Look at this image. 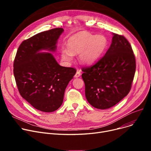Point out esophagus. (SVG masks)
<instances>
[{"instance_id":"esophagus-1","label":"esophagus","mask_w":151,"mask_h":151,"mask_svg":"<svg viewBox=\"0 0 151 151\" xmlns=\"http://www.w3.org/2000/svg\"><path fill=\"white\" fill-rule=\"evenodd\" d=\"M80 75H81V70L78 69V70H77V71H76V74L75 75V78H78V77L80 76Z\"/></svg>"}]
</instances>
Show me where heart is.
Masks as SVG:
<instances>
[{"instance_id":"obj_1","label":"heart","mask_w":151,"mask_h":151,"mask_svg":"<svg viewBox=\"0 0 151 151\" xmlns=\"http://www.w3.org/2000/svg\"><path fill=\"white\" fill-rule=\"evenodd\" d=\"M106 45L107 40L105 36L82 32L68 39V48L62 47L61 57L63 60L70 61L73 59V54L80 53V60L84 63H90L100 56Z\"/></svg>"}]
</instances>
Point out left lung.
I'll return each instance as SVG.
<instances>
[{
	"label": "left lung",
	"instance_id": "8db88e82",
	"mask_svg": "<svg viewBox=\"0 0 151 151\" xmlns=\"http://www.w3.org/2000/svg\"><path fill=\"white\" fill-rule=\"evenodd\" d=\"M112 43L104 57L82 68L87 100L96 108L112 107L127 96L136 70L132 46L123 35L113 34Z\"/></svg>",
	"mask_w": 151,
	"mask_h": 151
}]
</instances>
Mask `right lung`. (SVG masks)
Wrapping results in <instances>:
<instances>
[{"instance_id": "obj_1", "label": "right lung", "mask_w": 151, "mask_h": 151, "mask_svg": "<svg viewBox=\"0 0 151 151\" xmlns=\"http://www.w3.org/2000/svg\"><path fill=\"white\" fill-rule=\"evenodd\" d=\"M62 28L38 33L24 40L14 60L13 73L21 97L35 109L52 112L62 104L64 92L76 70L59 65L50 52L55 51Z\"/></svg>"}]
</instances>
